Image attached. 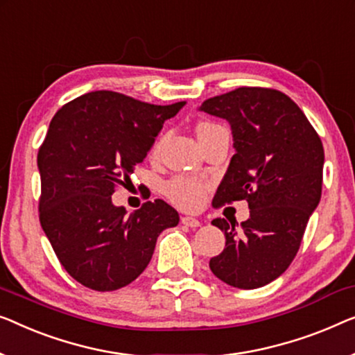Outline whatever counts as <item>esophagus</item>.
<instances>
[{
    "label": "esophagus",
    "mask_w": 355,
    "mask_h": 355,
    "mask_svg": "<svg viewBox=\"0 0 355 355\" xmlns=\"http://www.w3.org/2000/svg\"><path fill=\"white\" fill-rule=\"evenodd\" d=\"M181 223L184 225H187V227H200V220L192 218V216H182Z\"/></svg>",
    "instance_id": "esophagus-1"
}]
</instances>
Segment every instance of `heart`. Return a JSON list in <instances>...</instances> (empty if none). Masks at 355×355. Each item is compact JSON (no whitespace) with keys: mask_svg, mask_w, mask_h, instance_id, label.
<instances>
[{"mask_svg":"<svg viewBox=\"0 0 355 355\" xmlns=\"http://www.w3.org/2000/svg\"><path fill=\"white\" fill-rule=\"evenodd\" d=\"M218 128H223V126L213 121H198L195 130H197V136L200 137L202 135H205V132L218 130ZM160 144H162L160 141L155 142V146H153L150 150V155H157L158 150H160ZM207 190H208L207 182L198 181V179L179 176L168 182L166 195L168 198L176 205V207L184 208V209H195L203 203Z\"/></svg>","mask_w":355,"mask_h":355,"instance_id":"b5f03b06","label":"heart"}]
</instances>
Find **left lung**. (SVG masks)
Instances as JSON below:
<instances>
[{"mask_svg":"<svg viewBox=\"0 0 355 355\" xmlns=\"http://www.w3.org/2000/svg\"><path fill=\"white\" fill-rule=\"evenodd\" d=\"M200 110L230 123L237 150L213 207L246 200L250 208L240 229L234 220L213 219L225 248L209 269L235 288H259L288 269L320 202L322 141L300 107L272 88L241 86L209 97Z\"/></svg>","mask_w":355,"mask_h":355,"instance_id":"obj_1","label":"left lung"}]
</instances>
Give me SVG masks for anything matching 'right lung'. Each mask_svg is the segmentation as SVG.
Wrapping results in <instances>:
<instances>
[{
  "instance_id": "1",
  "label": "right lung",
  "mask_w": 355,
  "mask_h": 355,
  "mask_svg": "<svg viewBox=\"0 0 355 355\" xmlns=\"http://www.w3.org/2000/svg\"><path fill=\"white\" fill-rule=\"evenodd\" d=\"M184 104L92 91L51 120L38 150L40 223L60 264L86 288L130 285L150 263L158 235L178 225V211L160 198L128 216L112 193L130 181L163 123Z\"/></svg>"
}]
</instances>
